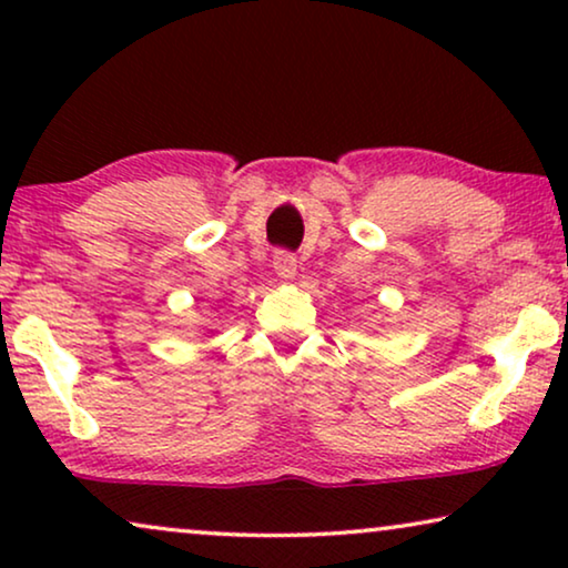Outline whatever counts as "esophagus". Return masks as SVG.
Listing matches in <instances>:
<instances>
[{"label":"esophagus","instance_id":"obj_1","mask_svg":"<svg viewBox=\"0 0 568 568\" xmlns=\"http://www.w3.org/2000/svg\"><path fill=\"white\" fill-rule=\"evenodd\" d=\"M274 271H276L278 278H284V282H292V278L297 276V258H294V253L278 251L274 255Z\"/></svg>","mask_w":568,"mask_h":568}]
</instances>
